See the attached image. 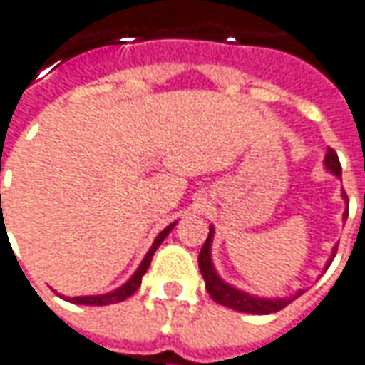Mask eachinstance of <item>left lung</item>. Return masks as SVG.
Instances as JSON below:
<instances>
[{"mask_svg":"<svg viewBox=\"0 0 365 365\" xmlns=\"http://www.w3.org/2000/svg\"><path fill=\"white\" fill-rule=\"evenodd\" d=\"M325 165L327 170L333 171L335 175H341V163H339V158L337 153L333 151L331 147L327 149V155H325ZM344 197L347 200V195L344 194ZM347 218V214H346ZM212 234L214 230L210 228V234H207L206 242L200 250V257H197V264H200V272L206 281V291L210 293V297L218 303V305H224V307H230L234 311H242V313H255V315H269V313H277L284 309L289 303H293L297 297L303 295V291H299L297 295L287 297V299H258V297H250L234 289L230 284H226L222 281L220 277L216 274V270L212 267V260H210V242H212ZM337 248L333 250V257H335ZM331 262V260H329Z\"/></svg>","mask_w":365,"mask_h":365,"instance_id":"obj_1","label":"left lung"}]
</instances>
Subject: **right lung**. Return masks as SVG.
I'll list each match as a JSON object with an SVG mask.
<instances>
[{
    "label": "right lung",
    "mask_w": 365,
    "mask_h": 365,
    "mask_svg": "<svg viewBox=\"0 0 365 365\" xmlns=\"http://www.w3.org/2000/svg\"><path fill=\"white\" fill-rule=\"evenodd\" d=\"M175 224H170L163 232H159V236L155 238V242L153 246L149 248V252H147V257L143 258V262H141V267L137 269V272L133 274L131 279L127 281V283L123 284L120 289L117 291H113V293H107V295H96V297H70L68 301L70 303H78V305H110V303H119V301H125L127 297H131L137 289H139V284H141V279H143V274L149 269V264H151V258L155 255V250L159 248V245L165 240V236L170 234V230L173 228Z\"/></svg>",
    "instance_id": "add662e5"
}]
</instances>
